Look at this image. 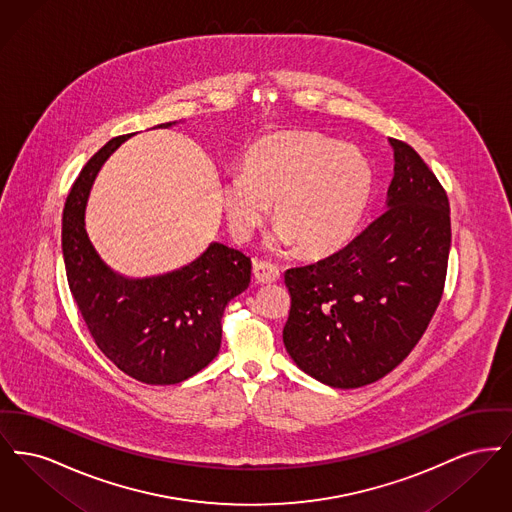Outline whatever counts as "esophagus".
<instances>
[{
    "mask_svg": "<svg viewBox=\"0 0 512 512\" xmlns=\"http://www.w3.org/2000/svg\"><path fill=\"white\" fill-rule=\"evenodd\" d=\"M253 276L259 284H272L280 278V270L267 261H253Z\"/></svg>",
    "mask_w": 512,
    "mask_h": 512,
    "instance_id": "obj_1",
    "label": "esophagus"
}]
</instances>
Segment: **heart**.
Returning <instances> with one entry per match:
<instances>
[{
	"instance_id": "1",
	"label": "heart",
	"mask_w": 512,
	"mask_h": 512,
	"mask_svg": "<svg viewBox=\"0 0 512 512\" xmlns=\"http://www.w3.org/2000/svg\"><path fill=\"white\" fill-rule=\"evenodd\" d=\"M370 188L372 171L357 147L318 134L282 132L247 149L242 176L228 178L220 197L234 236L249 238L276 205L272 242L320 257L349 240Z\"/></svg>"
}]
</instances>
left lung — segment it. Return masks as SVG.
I'll list each match as a JSON object with an SVG mask.
<instances>
[{"label": "left lung", "instance_id": "left-lung-1", "mask_svg": "<svg viewBox=\"0 0 512 512\" xmlns=\"http://www.w3.org/2000/svg\"><path fill=\"white\" fill-rule=\"evenodd\" d=\"M390 146L384 211L338 253L284 274L286 351L305 374L341 390L384 378L413 351L445 284L447 194L413 147L393 138Z\"/></svg>", "mask_w": 512, "mask_h": 512}]
</instances>
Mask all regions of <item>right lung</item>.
Listing matches in <instances>:
<instances>
[{
	"label": "right lung",
	"mask_w": 512,
	"mask_h": 512,
	"mask_svg": "<svg viewBox=\"0 0 512 512\" xmlns=\"http://www.w3.org/2000/svg\"><path fill=\"white\" fill-rule=\"evenodd\" d=\"M130 136L107 142L76 178L63 209V259L74 301L101 353L134 380L169 386L219 355L220 318L228 301L247 290L251 259L211 242L192 263L157 276L128 278L105 265L86 232V205L99 169Z\"/></svg>",
	"instance_id": "1"
}]
</instances>
